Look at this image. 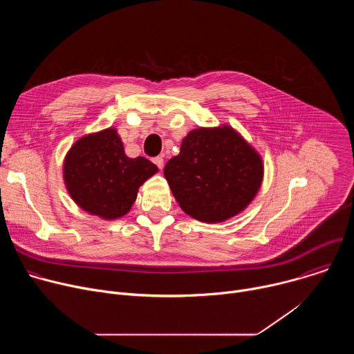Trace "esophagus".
<instances>
[{
	"instance_id": "esophagus-1",
	"label": "esophagus",
	"mask_w": 354,
	"mask_h": 354,
	"mask_svg": "<svg viewBox=\"0 0 354 354\" xmlns=\"http://www.w3.org/2000/svg\"><path fill=\"white\" fill-rule=\"evenodd\" d=\"M153 162H154L160 169H162V167H164V158H162V157H156V158H153Z\"/></svg>"
}]
</instances>
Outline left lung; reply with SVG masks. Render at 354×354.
<instances>
[{
	"label": "left lung",
	"mask_w": 354,
	"mask_h": 354,
	"mask_svg": "<svg viewBox=\"0 0 354 354\" xmlns=\"http://www.w3.org/2000/svg\"><path fill=\"white\" fill-rule=\"evenodd\" d=\"M164 175L186 214L203 223H221L254 200L263 164L232 127H200L183 138L179 156L167 162Z\"/></svg>",
	"instance_id": "obj_1"
}]
</instances>
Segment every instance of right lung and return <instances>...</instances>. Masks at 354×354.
Here are the masks:
<instances>
[{"mask_svg":"<svg viewBox=\"0 0 354 354\" xmlns=\"http://www.w3.org/2000/svg\"><path fill=\"white\" fill-rule=\"evenodd\" d=\"M157 171L144 157L129 158L115 129L77 140L63 168L71 198L82 210L105 220L127 214L138 187Z\"/></svg>","mask_w":354,"mask_h":354,"instance_id":"obj_1","label":"right lung"}]
</instances>
